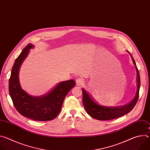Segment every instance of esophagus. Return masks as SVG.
<instances>
[{
  "mask_svg": "<svg viewBox=\"0 0 150 150\" xmlns=\"http://www.w3.org/2000/svg\"><path fill=\"white\" fill-rule=\"evenodd\" d=\"M76 85H78V86H79V85H82L83 83H84V81L82 78H78L76 79Z\"/></svg>",
  "mask_w": 150,
  "mask_h": 150,
  "instance_id": "esophagus-1",
  "label": "esophagus"
}]
</instances>
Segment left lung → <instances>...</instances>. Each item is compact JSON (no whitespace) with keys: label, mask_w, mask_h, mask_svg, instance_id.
<instances>
[{"label":"left lung","mask_w":150,"mask_h":150,"mask_svg":"<svg viewBox=\"0 0 150 150\" xmlns=\"http://www.w3.org/2000/svg\"><path fill=\"white\" fill-rule=\"evenodd\" d=\"M131 54V53H129ZM133 63L136 68L137 70V81L138 85V90L135 97L129 103L126 104L121 106H103L97 104L89 95V94L82 90V101L83 104L88 114L92 117L95 118L99 120H109L113 119H116L122 116L129 113L132 110L134 106L137 104L139 98V91L140 88V77L139 71L137 67L135 62L131 54Z\"/></svg>","instance_id":"8db88e82"}]
</instances>
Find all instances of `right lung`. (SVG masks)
<instances>
[{
    "instance_id": "obj_1",
    "label": "right lung",
    "mask_w": 150,
    "mask_h": 150,
    "mask_svg": "<svg viewBox=\"0 0 150 150\" xmlns=\"http://www.w3.org/2000/svg\"><path fill=\"white\" fill-rule=\"evenodd\" d=\"M28 44L16 59L9 81V91L13 104L17 111L29 119L38 121L52 120L60 113L63 102L70 90L75 85L73 79L62 81L46 94L34 97L21 88L19 81V70L30 49Z\"/></svg>"
}]
</instances>
